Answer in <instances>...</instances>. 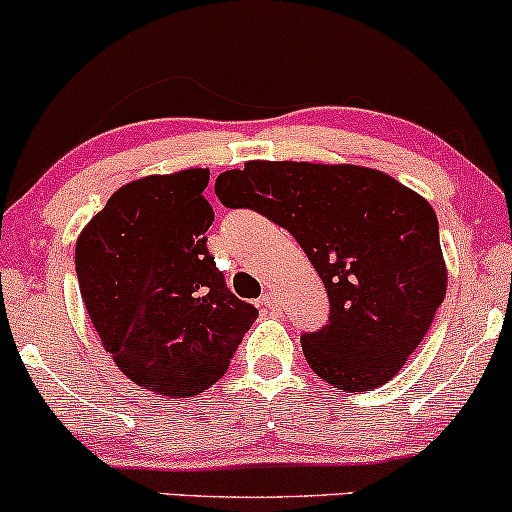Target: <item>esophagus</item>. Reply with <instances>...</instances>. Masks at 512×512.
Instances as JSON below:
<instances>
[{"mask_svg":"<svg viewBox=\"0 0 512 512\" xmlns=\"http://www.w3.org/2000/svg\"><path fill=\"white\" fill-rule=\"evenodd\" d=\"M261 307L266 309V312H278V300H275L273 292H266V295L261 297Z\"/></svg>","mask_w":512,"mask_h":512,"instance_id":"34e87169","label":"esophagus"}]
</instances>
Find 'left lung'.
Here are the masks:
<instances>
[{
    "label": "left lung",
    "mask_w": 512,
    "mask_h": 512,
    "mask_svg": "<svg viewBox=\"0 0 512 512\" xmlns=\"http://www.w3.org/2000/svg\"><path fill=\"white\" fill-rule=\"evenodd\" d=\"M215 193L285 227L331 302L329 324L302 336L309 367L343 392L389 382L421 346L445 300L438 217L423 195L358 164L246 162Z\"/></svg>",
    "instance_id": "obj_1"
}]
</instances>
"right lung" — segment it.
I'll return each mask as SVG.
<instances>
[{"label": "right lung", "mask_w": 512, "mask_h": 512, "mask_svg": "<svg viewBox=\"0 0 512 512\" xmlns=\"http://www.w3.org/2000/svg\"><path fill=\"white\" fill-rule=\"evenodd\" d=\"M210 169L125 183L77 237L91 324L128 380L188 399L227 372L258 312L227 290L205 246Z\"/></svg>", "instance_id": "1"}]
</instances>
